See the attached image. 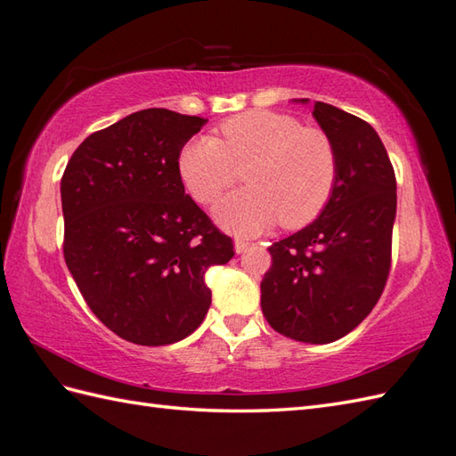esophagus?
Segmentation results:
<instances>
[{"label":"esophagus","mask_w":456,"mask_h":456,"mask_svg":"<svg viewBox=\"0 0 456 456\" xmlns=\"http://www.w3.org/2000/svg\"><path fill=\"white\" fill-rule=\"evenodd\" d=\"M236 251H238V254H244V251H248L249 248H251V241H246V240H236Z\"/></svg>","instance_id":"obj_1"}]
</instances>
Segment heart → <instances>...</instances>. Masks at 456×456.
<instances>
[{"label":"heart","mask_w":456,"mask_h":456,"mask_svg":"<svg viewBox=\"0 0 456 456\" xmlns=\"http://www.w3.org/2000/svg\"><path fill=\"white\" fill-rule=\"evenodd\" d=\"M220 138L197 136L183 144L177 171L189 195L215 205L240 179L248 181L216 207V220L236 234H257L279 220L306 226L328 207L339 161L331 138L318 126H302L287 113L254 109L226 118Z\"/></svg>","instance_id":"obj_1"}]
</instances>
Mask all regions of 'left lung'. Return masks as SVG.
Here are the masks:
<instances>
[{
	"mask_svg": "<svg viewBox=\"0 0 456 456\" xmlns=\"http://www.w3.org/2000/svg\"><path fill=\"white\" fill-rule=\"evenodd\" d=\"M312 115L336 146L338 183L318 220L269 248L261 310L281 336L331 343L369 316L387 287L396 175L365 120L322 101Z\"/></svg>",
	"mask_w": 456,
	"mask_h": 456,
	"instance_id": "obj_1",
	"label": "left lung"
}]
</instances>
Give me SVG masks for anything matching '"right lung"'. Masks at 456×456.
Listing matches in <instances>:
<instances>
[{
    "mask_svg": "<svg viewBox=\"0 0 456 456\" xmlns=\"http://www.w3.org/2000/svg\"><path fill=\"white\" fill-rule=\"evenodd\" d=\"M207 118L144 109L89 134L60 193L64 259L91 312L136 346H169L205 320V271L234 241L185 193L177 156Z\"/></svg>",
    "mask_w": 456,
    "mask_h": 456,
    "instance_id": "1",
    "label": "right lung"
}]
</instances>
